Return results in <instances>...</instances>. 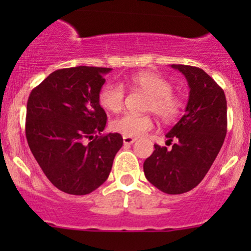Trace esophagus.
I'll return each instance as SVG.
<instances>
[{
  "mask_svg": "<svg viewBox=\"0 0 251 251\" xmlns=\"http://www.w3.org/2000/svg\"><path fill=\"white\" fill-rule=\"evenodd\" d=\"M123 141H124V144H132L133 142H136V138L127 137V136H124Z\"/></svg>",
  "mask_w": 251,
  "mask_h": 251,
  "instance_id": "34e87169",
  "label": "esophagus"
}]
</instances>
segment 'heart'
I'll list each match as a JSON object with an SVG mask.
<instances>
[{
  "label": "heart",
  "instance_id": "1",
  "mask_svg": "<svg viewBox=\"0 0 251 251\" xmlns=\"http://www.w3.org/2000/svg\"><path fill=\"white\" fill-rule=\"evenodd\" d=\"M127 86L148 93L149 100L146 109L153 111L164 121L175 120L183 108V100L174 92L170 81L154 72L133 73L127 78ZM98 102L103 109L118 113L125 103V90L118 83H107L100 88ZM153 125V119L149 115L124 114L111 121L110 128L114 132L127 137H140L151 130Z\"/></svg>",
  "mask_w": 251,
  "mask_h": 251
}]
</instances>
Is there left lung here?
<instances>
[{
	"instance_id": "obj_1",
	"label": "left lung",
	"mask_w": 251,
	"mask_h": 251,
	"mask_svg": "<svg viewBox=\"0 0 251 251\" xmlns=\"http://www.w3.org/2000/svg\"><path fill=\"white\" fill-rule=\"evenodd\" d=\"M189 86L186 113L166 133L171 149L154 144L143 164L147 179L168 194H182L198 186L216 159L227 133L224 90L203 69L173 64Z\"/></svg>"
}]
</instances>
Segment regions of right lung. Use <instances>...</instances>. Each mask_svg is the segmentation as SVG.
I'll list each match as a JSON object with an SVG mask.
<instances>
[{
  "label": "right lung",
  "mask_w": 251,
  "mask_h": 251,
  "mask_svg": "<svg viewBox=\"0 0 251 251\" xmlns=\"http://www.w3.org/2000/svg\"><path fill=\"white\" fill-rule=\"evenodd\" d=\"M110 68L53 72L31 91L25 135L40 168L59 191L85 196L107 181L123 147L120 133L102 135L107 114L98 102Z\"/></svg>",
  "instance_id": "right-lung-1"
}]
</instances>
